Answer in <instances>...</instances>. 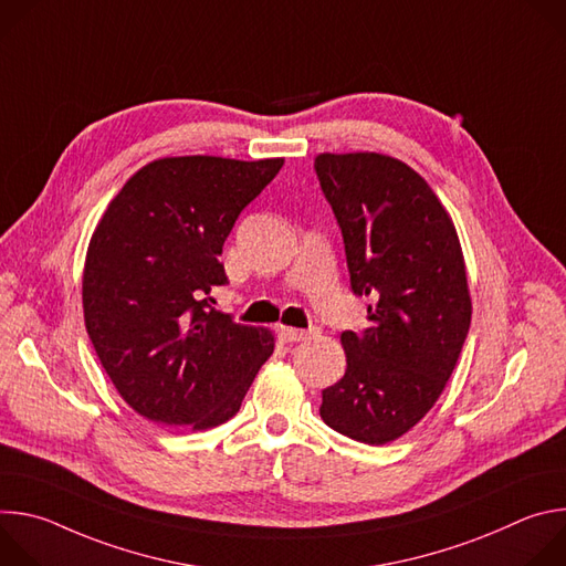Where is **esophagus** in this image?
I'll list each match as a JSON object with an SVG mask.
<instances>
[{
	"instance_id": "obj_1",
	"label": "esophagus",
	"mask_w": 566,
	"mask_h": 566,
	"mask_svg": "<svg viewBox=\"0 0 566 566\" xmlns=\"http://www.w3.org/2000/svg\"><path fill=\"white\" fill-rule=\"evenodd\" d=\"M313 332H306V329H293V327H282L280 329V338L284 343H302L306 338H311Z\"/></svg>"
}]
</instances>
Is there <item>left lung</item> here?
I'll use <instances>...</instances> for the list:
<instances>
[{
  "mask_svg": "<svg viewBox=\"0 0 566 566\" xmlns=\"http://www.w3.org/2000/svg\"><path fill=\"white\" fill-rule=\"evenodd\" d=\"M313 170L343 232L352 291L371 297V327L340 336L347 371L322 389L319 417L382 446L430 412L465 343L472 304L459 237L426 179L398 158L319 154Z\"/></svg>",
  "mask_w": 566,
  "mask_h": 566,
  "instance_id": "left-lung-1",
  "label": "left lung"
}]
</instances>
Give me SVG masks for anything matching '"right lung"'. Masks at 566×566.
Listing matches in <instances>:
<instances>
[{
  "mask_svg": "<svg viewBox=\"0 0 566 566\" xmlns=\"http://www.w3.org/2000/svg\"><path fill=\"white\" fill-rule=\"evenodd\" d=\"M282 158H158L105 210L83 275L85 325L101 365L140 417L208 430L232 419L273 336L210 302L228 284L223 241Z\"/></svg>",
  "mask_w": 566,
  "mask_h": 566,
  "instance_id": "1",
  "label": "right lung"
}]
</instances>
